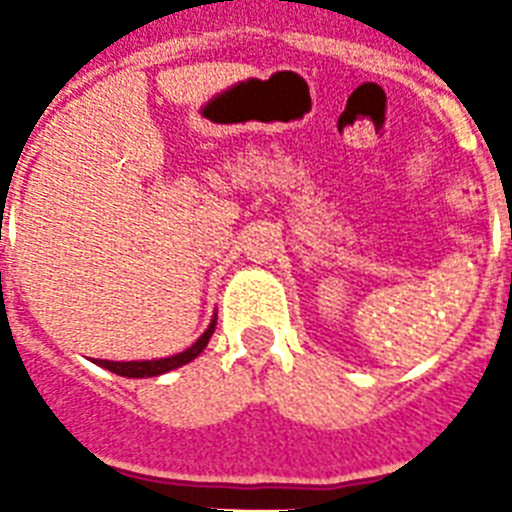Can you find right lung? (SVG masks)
Wrapping results in <instances>:
<instances>
[{
	"mask_svg": "<svg viewBox=\"0 0 512 512\" xmlns=\"http://www.w3.org/2000/svg\"><path fill=\"white\" fill-rule=\"evenodd\" d=\"M215 324H217V313H215V319L209 321V327L204 329V335L193 342L191 348H185L183 353H175V356L151 358V361H95V364L108 369V372L122 374V377H132V380H135V377H159V374L172 372V369H177V366L188 364V361H193V358L199 356L201 350L207 348L209 337H212V332H215Z\"/></svg>",
	"mask_w": 512,
	"mask_h": 512,
	"instance_id": "obj_1",
	"label": "right lung"
}]
</instances>
